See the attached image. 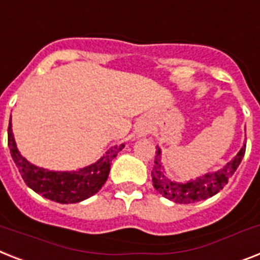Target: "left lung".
Listing matches in <instances>:
<instances>
[{"instance_id":"obj_1","label":"left lung","mask_w":260,"mask_h":260,"mask_svg":"<svg viewBox=\"0 0 260 260\" xmlns=\"http://www.w3.org/2000/svg\"><path fill=\"white\" fill-rule=\"evenodd\" d=\"M155 153V164L152 167L151 176L156 191L175 203L189 204L208 199L211 196L216 195L220 189L224 188V185L229 183L230 178L233 176L243 159L244 153H246V145H243V148L240 149L239 153L231 161L225 164L221 170L216 171L214 174H207L202 178L184 183V184H178V183H174L166 178V175L161 171V166H160V149L156 148Z\"/></svg>"}]
</instances>
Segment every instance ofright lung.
<instances>
[{
  "label": "right lung",
  "instance_id": "add662e5",
  "mask_svg": "<svg viewBox=\"0 0 260 260\" xmlns=\"http://www.w3.org/2000/svg\"><path fill=\"white\" fill-rule=\"evenodd\" d=\"M8 145L27 187L46 199L62 204L79 203L100 191L108 179L112 160L124 148L123 144L115 145L99 161L76 172H53L33 166L21 156L12 134V123L8 128Z\"/></svg>",
  "mask_w": 260,
  "mask_h": 260
}]
</instances>
